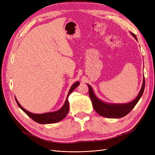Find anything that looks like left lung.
<instances>
[{"mask_svg":"<svg viewBox=\"0 0 155 155\" xmlns=\"http://www.w3.org/2000/svg\"><path fill=\"white\" fill-rule=\"evenodd\" d=\"M130 34L134 37L135 39L137 40V36L135 34L130 32ZM88 87L89 96L92 103L94 109L98 114L106 118H120L126 116L131 111L133 108L137 105L138 101L141 98L145 88V78L143 76V84L141 90H140L138 95L135 99L127 104H107V103L102 101L96 96L91 85L87 84Z\"/></svg>","mask_w":155,"mask_h":155,"instance_id":"left-lung-1","label":"left lung"}]
</instances>
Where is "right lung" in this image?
Segmentation results:
<instances>
[{"instance_id":"add662e5","label":"right lung","mask_w":155,"mask_h":155,"mask_svg":"<svg viewBox=\"0 0 155 155\" xmlns=\"http://www.w3.org/2000/svg\"><path fill=\"white\" fill-rule=\"evenodd\" d=\"M79 85V82L77 81L72 85L70 87V91L67 97L66 101H65L63 106L61 108V109L55 112H46V113L43 114H34L31 113V112L26 110L18 102L17 98H15V101L17 102V105H18L21 109L24 111L25 113L30 118H31L33 120L35 121V122L39 123L41 124H54L57 123L58 121L62 120L63 118L66 117L67 114H68L69 110V102L68 100V97L70 93L74 91V90Z\"/></svg>"}]
</instances>
